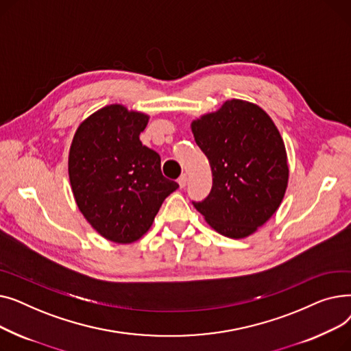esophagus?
Segmentation results:
<instances>
[{
  "label": "esophagus",
  "mask_w": 351,
  "mask_h": 351,
  "mask_svg": "<svg viewBox=\"0 0 351 351\" xmlns=\"http://www.w3.org/2000/svg\"><path fill=\"white\" fill-rule=\"evenodd\" d=\"M178 183H179L180 189H183V188L186 186V183H188V176H186V175H182V176L178 179Z\"/></svg>",
  "instance_id": "esophagus-1"
}]
</instances>
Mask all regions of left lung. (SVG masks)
I'll return each mask as SVG.
<instances>
[{
	"mask_svg": "<svg viewBox=\"0 0 351 351\" xmlns=\"http://www.w3.org/2000/svg\"><path fill=\"white\" fill-rule=\"evenodd\" d=\"M192 132L213 176L209 196L193 206L220 234H252L278 210L287 188V156L278 128L262 108L230 99L193 121Z\"/></svg>",
	"mask_w": 351,
	"mask_h": 351,
	"instance_id": "left-lung-1",
	"label": "left lung"
}]
</instances>
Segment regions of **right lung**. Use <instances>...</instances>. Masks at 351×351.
Listing matches in <instances>:
<instances>
[{
	"label": "right lung",
	"mask_w": 351,
	"mask_h": 351,
	"mask_svg": "<svg viewBox=\"0 0 351 351\" xmlns=\"http://www.w3.org/2000/svg\"><path fill=\"white\" fill-rule=\"evenodd\" d=\"M149 117L108 105L73 136L68 172L77 205L108 241L132 243L152 226L163 200L179 188L160 171V156L139 135Z\"/></svg>",
	"instance_id": "1"
}]
</instances>
